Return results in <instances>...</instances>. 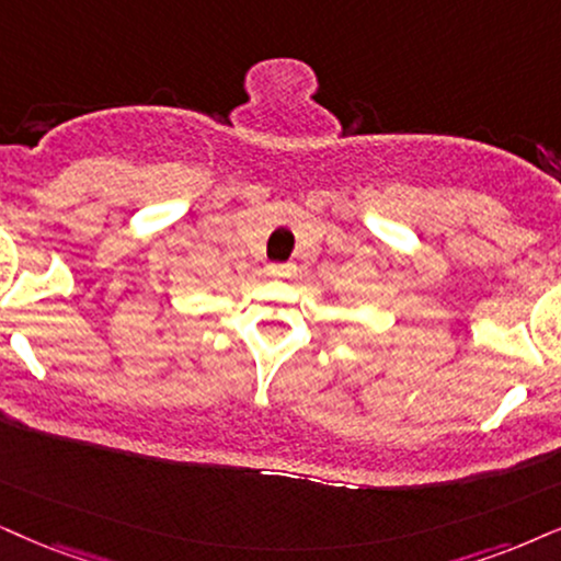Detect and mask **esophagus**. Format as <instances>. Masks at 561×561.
<instances>
[{
    "instance_id": "obj_1",
    "label": "esophagus",
    "mask_w": 561,
    "mask_h": 561,
    "mask_svg": "<svg viewBox=\"0 0 561 561\" xmlns=\"http://www.w3.org/2000/svg\"><path fill=\"white\" fill-rule=\"evenodd\" d=\"M266 274L274 276V279H293V276L297 274V266L295 264H268Z\"/></svg>"
}]
</instances>
